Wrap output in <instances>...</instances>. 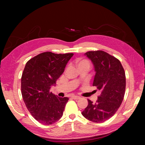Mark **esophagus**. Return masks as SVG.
<instances>
[{
  "mask_svg": "<svg viewBox=\"0 0 145 145\" xmlns=\"http://www.w3.org/2000/svg\"><path fill=\"white\" fill-rule=\"evenodd\" d=\"M72 98L74 99V100H78V99L80 98V97L78 96H72Z\"/></svg>",
  "mask_w": 145,
  "mask_h": 145,
  "instance_id": "34e87169",
  "label": "esophagus"
}]
</instances>
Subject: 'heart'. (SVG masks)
Returning a JSON list of instances; mask_svg holds the SVG:
<instances>
[{"label": "heart", "instance_id": "obj_1", "mask_svg": "<svg viewBox=\"0 0 145 145\" xmlns=\"http://www.w3.org/2000/svg\"><path fill=\"white\" fill-rule=\"evenodd\" d=\"M82 65H87V66L90 67V61L86 60V59H82V60L79 61L78 62V66L80 67Z\"/></svg>", "mask_w": 145, "mask_h": 145}]
</instances>
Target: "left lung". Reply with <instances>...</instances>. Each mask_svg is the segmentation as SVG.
<instances>
[{
	"mask_svg": "<svg viewBox=\"0 0 145 145\" xmlns=\"http://www.w3.org/2000/svg\"><path fill=\"white\" fill-rule=\"evenodd\" d=\"M85 55L94 65L93 86L101 94L96 103L88 100V106L82 114L91 121L103 123L112 118L121 104L125 92V73L120 60L104 51H90Z\"/></svg>",
	"mask_w": 145,
	"mask_h": 145,
	"instance_id": "left-lung-1",
	"label": "left lung"
}]
</instances>
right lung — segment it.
Masks as SVG:
<instances>
[{
	"label": "right lung",
	"instance_id": "right-lung-1",
	"mask_svg": "<svg viewBox=\"0 0 145 145\" xmlns=\"http://www.w3.org/2000/svg\"><path fill=\"white\" fill-rule=\"evenodd\" d=\"M73 53L44 52L27 61L21 78V92L31 116L41 123L51 125L60 120L69 98L50 92Z\"/></svg>",
	"mask_w": 145,
	"mask_h": 145
}]
</instances>
